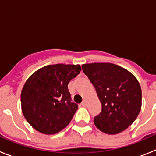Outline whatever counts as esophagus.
Here are the masks:
<instances>
[{"mask_svg":"<svg viewBox=\"0 0 156 156\" xmlns=\"http://www.w3.org/2000/svg\"><path fill=\"white\" fill-rule=\"evenodd\" d=\"M81 105H82V106H83V107H85V106H87V101L86 100H83L82 101V103H81Z\"/></svg>","mask_w":156,"mask_h":156,"instance_id":"esophagus-1","label":"esophagus"}]
</instances>
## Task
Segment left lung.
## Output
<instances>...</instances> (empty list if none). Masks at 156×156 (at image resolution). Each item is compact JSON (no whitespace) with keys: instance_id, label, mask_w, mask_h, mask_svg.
Segmentation results:
<instances>
[{"instance_id":"1","label":"left lung","mask_w":156,"mask_h":156,"mask_svg":"<svg viewBox=\"0 0 156 156\" xmlns=\"http://www.w3.org/2000/svg\"><path fill=\"white\" fill-rule=\"evenodd\" d=\"M101 103L95 126L108 134L120 133L134 122L141 108V89L136 77L112 63L82 66Z\"/></svg>"}]
</instances>
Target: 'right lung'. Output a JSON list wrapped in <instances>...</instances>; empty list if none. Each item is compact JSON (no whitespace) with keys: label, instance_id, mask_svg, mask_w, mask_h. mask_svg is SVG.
<instances>
[{"label":"right lung","instance_id":"1","mask_svg":"<svg viewBox=\"0 0 156 156\" xmlns=\"http://www.w3.org/2000/svg\"><path fill=\"white\" fill-rule=\"evenodd\" d=\"M80 71V65H51L36 71L25 83L22 111L37 131L55 134L69 123L78 105L72 102L68 84Z\"/></svg>","mask_w":156,"mask_h":156}]
</instances>
